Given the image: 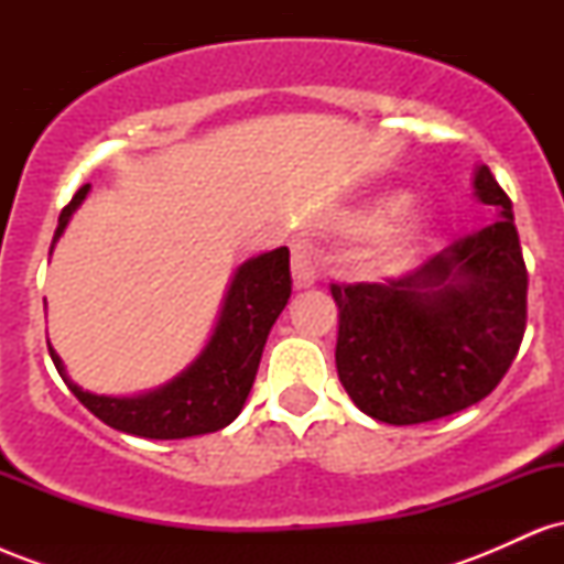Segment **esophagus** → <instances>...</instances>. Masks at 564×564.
I'll return each instance as SVG.
<instances>
[{
    "mask_svg": "<svg viewBox=\"0 0 564 564\" xmlns=\"http://www.w3.org/2000/svg\"><path fill=\"white\" fill-rule=\"evenodd\" d=\"M315 275H318V262H315L313 243L307 238H296V241H291V278H294V286H313Z\"/></svg>",
    "mask_w": 564,
    "mask_h": 564,
    "instance_id": "34e87169",
    "label": "esophagus"
}]
</instances>
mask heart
<instances>
[{"label": "heart", "instance_id": "1", "mask_svg": "<svg viewBox=\"0 0 564 564\" xmlns=\"http://www.w3.org/2000/svg\"><path fill=\"white\" fill-rule=\"evenodd\" d=\"M405 204H408L405 193H387V196H381V198L373 200L371 209H368L366 219L371 225H379V223H384V219H390L392 215H398V212L403 209ZM416 232H419V219L416 217L400 219V223L390 230V236L384 238V249L387 251L403 249V246L411 241V238L416 236Z\"/></svg>", "mask_w": 564, "mask_h": 564}]
</instances>
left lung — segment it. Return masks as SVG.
I'll return each mask as SVG.
<instances>
[{
  "label": "left lung",
  "mask_w": 564,
  "mask_h": 564,
  "mask_svg": "<svg viewBox=\"0 0 564 564\" xmlns=\"http://www.w3.org/2000/svg\"><path fill=\"white\" fill-rule=\"evenodd\" d=\"M475 196L498 219L379 283H332L336 371L352 403L405 426L451 416L496 390L525 336L528 270L511 200L488 166Z\"/></svg>",
  "instance_id": "obj_1"
}]
</instances>
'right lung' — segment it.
Here are the masks:
<instances>
[{
	"mask_svg": "<svg viewBox=\"0 0 564 564\" xmlns=\"http://www.w3.org/2000/svg\"><path fill=\"white\" fill-rule=\"evenodd\" d=\"M87 193L89 185H82L61 212L53 246ZM289 296L291 270L286 246L246 260L232 275L215 334L198 358L159 390L134 398H111V394L82 390L70 381L61 355L47 341L50 358L79 403L113 430L148 440L206 435L228 426L241 413L260 368L264 341L278 315L286 307Z\"/></svg>",
	"mask_w": 564,
	"mask_h": 564,
	"instance_id": "add662e5",
	"label": "right lung"
}]
</instances>
